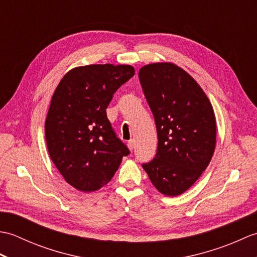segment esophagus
Listing matches in <instances>:
<instances>
[{
	"instance_id": "obj_1",
	"label": "esophagus",
	"mask_w": 257,
	"mask_h": 257,
	"mask_svg": "<svg viewBox=\"0 0 257 257\" xmlns=\"http://www.w3.org/2000/svg\"><path fill=\"white\" fill-rule=\"evenodd\" d=\"M128 148H129L130 150H132V151L134 150V148H135V140H134V139L128 141Z\"/></svg>"
}]
</instances>
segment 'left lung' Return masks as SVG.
I'll list each match as a JSON object with an SVG mask.
<instances>
[{
    "instance_id": "left-lung-1",
    "label": "left lung",
    "mask_w": 257,
    "mask_h": 257,
    "mask_svg": "<svg viewBox=\"0 0 257 257\" xmlns=\"http://www.w3.org/2000/svg\"><path fill=\"white\" fill-rule=\"evenodd\" d=\"M139 79L158 134L156 157L143 168L159 192L177 196L192 187L214 154V111L199 84L172 63L146 65Z\"/></svg>"
}]
</instances>
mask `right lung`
<instances>
[{
  "instance_id": "1",
  "label": "right lung",
  "mask_w": 257,
  "mask_h": 257,
  "mask_svg": "<svg viewBox=\"0 0 257 257\" xmlns=\"http://www.w3.org/2000/svg\"><path fill=\"white\" fill-rule=\"evenodd\" d=\"M135 75L130 65H88L64 76L52 97L45 121L51 159L66 182L83 192L110 181L130 154L107 118L120 86Z\"/></svg>"
}]
</instances>
